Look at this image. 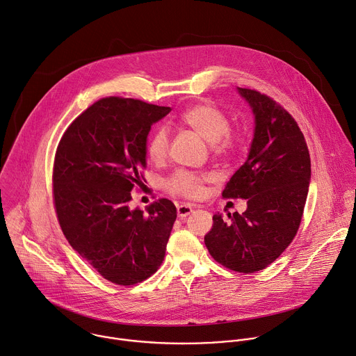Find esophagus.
I'll return each instance as SVG.
<instances>
[{"label":"esophagus","instance_id":"34e87169","mask_svg":"<svg viewBox=\"0 0 356 356\" xmlns=\"http://www.w3.org/2000/svg\"><path fill=\"white\" fill-rule=\"evenodd\" d=\"M193 211H194V207H193V205H188V204L177 205V216H179L180 219H186Z\"/></svg>","mask_w":356,"mask_h":356}]
</instances>
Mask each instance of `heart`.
Returning a JSON list of instances; mask_svg holds the SVG:
<instances>
[{"label": "heart", "instance_id": "1", "mask_svg": "<svg viewBox=\"0 0 356 356\" xmlns=\"http://www.w3.org/2000/svg\"><path fill=\"white\" fill-rule=\"evenodd\" d=\"M181 123L190 127L197 136L211 144L213 156L226 159L238 151L241 138L229 130L227 114L212 103L204 102L191 106L181 114ZM169 149V134L165 127H158L147 143V154L152 162H162ZM209 176L190 170H177L165 180V188L175 195L184 198H198L204 191V184Z\"/></svg>", "mask_w": 356, "mask_h": 356}]
</instances>
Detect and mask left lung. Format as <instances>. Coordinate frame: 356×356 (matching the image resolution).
<instances>
[{
	"label": "left lung",
	"instance_id": "1",
	"mask_svg": "<svg viewBox=\"0 0 356 356\" xmlns=\"http://www.w3.org/2000/svg\"><path fill=\"white\" fill-rule=\"evenodd\" d=\"M253 108L256 129L248 161L222 191L248 200L243 213H219L204 242L223 267L253 274L267 268L292 243L310 181V155L295 118L273 97L238 88Z\"/></svg>",
	"mask_w": 356,
	"mask_h": 356
}]
</instances>
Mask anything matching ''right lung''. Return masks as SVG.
Returning <instances> with one entry per match:
<instances>
[{
    "mask_svg": "<svg viewBox=\"0 0 356 356\" xmlns=\"http://www.w3.org/2000/svg\"><path fill=\"white\" fill-rule=\"evenodd\" d=\"M172 108L108 96L63 134L53 165V200L71 248L104 280L136 285L158 271L176 220L168 198L131 211L141 187L151 126Z\"/></svg>",
    "mask_w": 356,
    "mask_h": 356,
    "instance_id": "obj_1",
    "label": "right lung"
}]
</instances>
